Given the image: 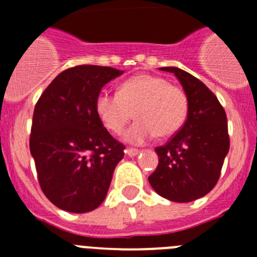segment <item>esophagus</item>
Wrapping results in <instances>:
<instances>
[{
  "instance_id": "obj_1",
  "label": "esophagus",
  "mask_w": 257,
  "mask_h": 257,
  "mask_svg": "<svg viewBox=\"0 0 257 257\" xmlns=\"http://www.w3.org/2000/svg\"><path fill=\"white\" fill-rule=\"evenodd\" d=\"M126 153H127V156L135 157V156H138V154L140 153V151H139V149H135V148H127Z\"/></svg>"
}]
</instances>
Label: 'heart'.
<instances>
[{
    "instance_id": "1",
    "label": "heart",
    "mask_w": 257,
    "mask_h": 257,
    "mask_svg": "<svg viewBox=\"0 0 257 257\" xmlns=\"http://www.w3.org/2000/svg\"><path fill=\"white\" fill-rule=\"evenodd\" d=\"M101 123L113 134H121L133 119L126 140L143 144L153 136L160 139L178 133L187 119L189 99L180 86L152 74H136L121 83L118 91L103 90L95 101Z\"/></svg>"
}]
</instances>
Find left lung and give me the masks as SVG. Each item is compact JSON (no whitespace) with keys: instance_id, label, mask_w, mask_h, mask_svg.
Listing matches in <instances>:
<instances>
[{"instance_id":"left-lung-1","label":"left lung","mask_w":257,"mask_h":257,"mask_svg":"<svg viewBox=\"0 0 257 257\" xmlns=\"http://www.w3.org/2000/svg\"><path fill=\"white\" fill-rule=\"evenodd\" d=\"M178 77L189 99L185 123L162 147H157L158 166L148 178L161 197L192 202L213 189L229 152L225 110L205 83L183 69L161 68Z\"/></svg>"}]
</instances>
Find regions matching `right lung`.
Masks as SVG:
<instances>
[{"instance_id": "1", "label": "right lung", "mask_w": 257, "mask_h": 257, "mask_svg": "<svg viewBox=\"0 0 257 257\" xmlns=\"http://www.w3.org/2000/svg\"><path fill=\"white\" fill-rule=\"evenodd\" d=\"M123 70L77 65L52 79L33 112L29 148L40 187L51 203L83 213L103 203L124 145L99 119L95 101Z\"/></svg>"}]
</instances>
